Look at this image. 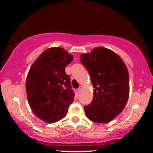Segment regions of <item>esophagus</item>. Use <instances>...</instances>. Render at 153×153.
I'll return each mask as SVG.
<instances>
[{"mask_svg":"<svg viewBox=\"0 0 153 153\" xmlns=\"http://www.w3.org/2000/svg\"><path fill=\"white\" fill-rule=\"evenodd\" d=\"M82 88H83V86H79V88H78V92H80L81 91V90H82Z\"/></svg>","mask_w":153,"mask_h":153,"instance_id":"esophagus-1","label":"esophagus"}]
</instances>
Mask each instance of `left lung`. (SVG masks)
<instances>
[{
    "instance_id": "1",
    "label": "left lung",
    "mask_w": 153,
    "mask_h": 153,
    "mask_svg": "<svg viewBox=\"0 0 153 153\" xmlns=\"http://www.w3.org/2000/svg\"><path fill=\"white\" fill-rule=\"evenodd\" d=\"M93 88V99L84 106L86 117L93 122L106 123L125 107L129 93V73L118 55L105 47H96L81 55Z\"/></svg>"
}]
</instances>
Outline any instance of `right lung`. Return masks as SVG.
I'll return each mask as SVG.
<instances>
[{
    "instance_id": "right-lung-1",
    "label": "right lung",
    "mask_w": 153,
    "mask_h": 153,
    "mask_svg": "<svg viewBox=\"0 0 153 153\" xmlns=\"http://www.w3.org/2000/svg\"><path fill=\"white\" fill-rule=\"evenodd\" d=\"M73 56L61 47H51L31 66L26 79L28 102L43 121L53 123L64 118L74 99L70 76L65 68Z\"/></svg>"
}]
</instances>
